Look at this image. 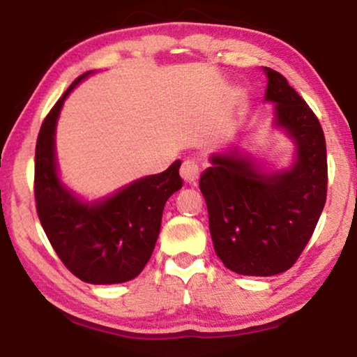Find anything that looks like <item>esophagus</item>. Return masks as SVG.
<instances>
[{"label":"esophagus","mask_w":357,"mask_h":357,"mask_svg":"<svg viewBox=\"0 0 357 357\" xmlns=\"http://www.w3.org/2000/svg\"><path fill=\"white\" fill-rule=\"evenodd\" d=\"M199 174H201V168L196 161L192 160H186L181 166V178L184 179V183L188 184H196L199 179Z\"/></svg>","instance_id":"34e87169"}]
</instances>
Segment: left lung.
Segmentation results:
<instances>
[{"mask_svg": "<svg viewBox=\"0 0 357 357\" xmlns=\"http://www.w3.org/2000/svg\"><path fill=\"white\" fill-rule=\"evenodd\" d=\"M273 129L294 145L287 168L269 169L238 145L208 155L199 188L213 248L241 275L281 274L296 263L326 201V145L320 122L287 79L264 66Z\"/></svg>", "mask_w": 357, "mask_h": 357, "instance_id": "8db88e82", "label": "left lung"}]
</instances>
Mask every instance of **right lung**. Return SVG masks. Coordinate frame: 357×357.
<instances>
[{
  "label": "right lung",
  "mask_w": 357,
  "mask_h": 357,
  "mask_svg": "<svg viewBox=\"0 0 357 357\" xmlns=\"http://www.w3.org/2000/svg\"><path fill=\"white\" fill-rule=\"evenodd\" d=\"M94 73L75 79L42 123L36 145V204L47 238L76 278L88 284H122L137 278L153 253L165 204L183 188L181 161L93 201L61 181L56 122L65 99Z\"/></svg>",
  "instance_id": "add662e5"
}]
</instances>
